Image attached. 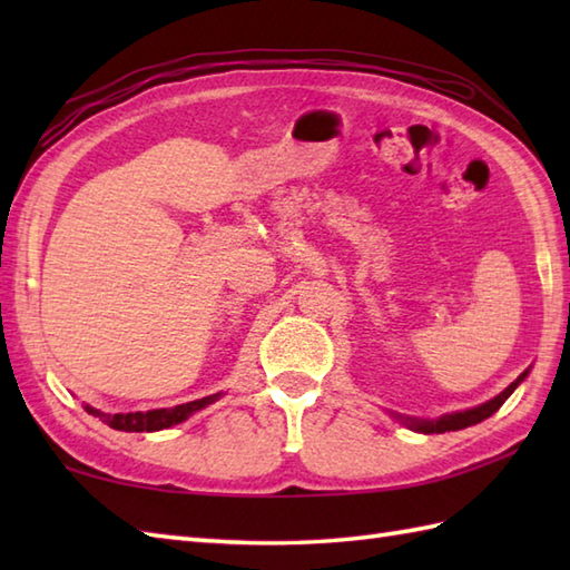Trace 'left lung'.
Here are the masks:
<instances>
[{"label":"left lung","instance_id":"left-lung-1","mask_svg":"<svg viewBox=\"0 0 570 570\" xmlns=\"http://www.w3.org/2000/svg\"><path fill=\"white\" fill-rule=\"evenodd\" d=\"M529 370H524L519 377L507 386V390H502L498 396H492L490 402L480 404V406H472V409H463V411H453V414H443L439 419H416V416H404V414H394L392 416L399 419L404 423V426H409L411 431H419V433H445V431H460V429H468V426H475V423L490 419L494 411H498L507 399L512 396V392L517 390L519 384H522L527 380Z\"/></svg>","mask_w":570,"mask_h":570}]
</instances>
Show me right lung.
<instances>
[{"label": "right lung", "mask_w": 570, "mask_h": 570, "mask_svg": "<svg viewBox=\"0 0 570 570\" xmlns=\"http://www.w3.org/2000/svg\"><path fill=\"white\" fill-rule=\"evenodd\" d=\"M223 396V392L210 394V396H203L196 399V402H188V404H178L171 409H151V411H129V414H105V411L95 409L90 404H85V411L92 416H98L100 421H105L107 426H112L117 431H127V433H141V431H164V429H171L176 423H184L186 419H190L196 411L210 406L213 402Z\"/></svg>", "instance_id": "right-lung-1"}]
</instances>
